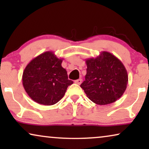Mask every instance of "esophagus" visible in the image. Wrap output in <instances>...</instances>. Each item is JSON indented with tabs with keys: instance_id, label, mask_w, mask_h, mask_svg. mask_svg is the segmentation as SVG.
I'll return each instance as SVG.
<instances>
[{
	"instance_id": "obj_1",
	"label": "esophagus",
	"mask_w": 149,
	"mask_h": 149,
	"mask_svg": "<svg viewBox=\"0 0 149 149\" xmlns=\"http://www.w3.org/2000/svg\"><path fill=\"white\" fill-rule=\"evenodd\" d=\"M74 83H76V84L81 85V83H82V79H77V80H75V81H74Z\"/></svg>"
}]
</instances>
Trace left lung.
Returning <instances> with one entry per match:
<instances>
[{"label":"left lung","instance_id":"left-lung-1","mask_svg":"<svg viewBox=\"0 0 149 149\" xmlns=\"http://www.w3.org/2000/svg\"><path fill=\"white\" fill-rule=\"evenodd\" d=\"M87 74L81 87L89 99L98 105L115 102L125 92L127 72L113 54L102 52L96 58L85 60Z\"/></svg>","mask_w":149,"mask_h":149}]
</instances>
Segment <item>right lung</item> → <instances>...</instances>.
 I'll return each instance as SVG.
<instances>
[{
  "instance_id": "obj_1",
  "label": "right lung",
  "mask_w": 149,
  "mask_h": 149,
  "mask_svg": "<svg viewBox=\"0 0 149 149\" xmlns=\"http://www.w3.org/2000/svg\"><path fill=\"white\" fill-rule=\"evenodd\" d=\"M62 60L54 52H46L28 63L22 75V83L32 100L50 106L64 97L67 87L73 82L62 66Z\"/></svg>"
}]
</instances>
